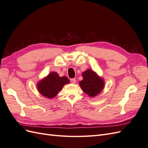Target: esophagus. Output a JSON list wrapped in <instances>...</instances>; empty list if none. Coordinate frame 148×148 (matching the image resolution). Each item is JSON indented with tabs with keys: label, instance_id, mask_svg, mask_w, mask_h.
Listing matches in <instances>:
<instances>
[{
	"label": "esophagus",
	"instance_id": "obj_1",
	"mask_svg": "<svg viewBox=\"0 0 148 148\" xmlns=\"http://www.w3.org/2000/svg\"><path fill=\"white\" fill-rule=\"evenodd\" d=\"M70 82L73 84H75L76 83V79L75 78H71L70 79Z\"/></svg>",
	"mask_w": 148,
	"mask_h": 148
}]
</instances>
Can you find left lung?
<instances>
[{"label":"left lung","mask_w":148,"mask_h":148,"mask_svg":"<svg viewBox=\"0 0 148 148\" xmlns=\"http://www.w3.org/2000/svg\"><path fill=\"white\" fill-rule=\"evenodd\" d=\"M83 79L79 82L83 91L89 96L97 95L104 88V81L91 70H87L83 73Z\"/></svg>","instance_id":"left-lung-1"}]
</instances>
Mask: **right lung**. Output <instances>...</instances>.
<instances>
[{
	"label": "right lung",
	"mask_w": 148,
	"mask_h": 148,
	"mask_svg": "<svg viewBox=\"0 0 148 148\" xmlns=\"http://www.w3.org/2000/svg\"><path fill=\"white\" fill-rule=\"evenodd\" d=\"M69 82L67 77H60L57 73L52 72L38 83V89L42 96L51 99L57 95L65 84Z\"/></svg>",
	"instance_id": "right-lung-1"
}]
</instances>
